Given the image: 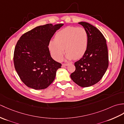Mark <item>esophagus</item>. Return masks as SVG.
Here are the masks:
<instances>
[{
  "label": "esophagus",
  "mask_w": 124,
  "mask_h": 124,
  "mask_svg": "<svg viewBox=\"0 0 124 124\" xmlns=\"http://www.w3.org/2000/svg\"><path fill=\"white\" fill-rule=\"evenodd\" d=\"M68 64H62V67H65L66 66H68Z\"/></svg>",
  "instance_id": "esophagus-1"
}]
</instances>
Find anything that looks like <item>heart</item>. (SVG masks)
<instances>
[{"label":"heart","mask_w":124,"mask_h":124,"mask_svg":"<svg viewBox=\"0 0 124 124\" xmlns=\"http://www.w3.org/2000/svg\"><path fill=\"white\" fill-rule=\"evenodd\" d=\"M88 45V33L84 28L68 26L56 34L55 39L49 42L48 46L52 57L60 61L64 50L67 60L80 59L87 51Z\"/></svg>","instance_id":"1"}]
</instances>
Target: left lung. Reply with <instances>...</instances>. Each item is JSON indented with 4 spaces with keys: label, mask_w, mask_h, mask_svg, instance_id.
<instances>
[{
    "label": "left lung",
    "mask_w": 124,
    "mask_h": 124,
    "mask_svg": "<svg viewBox=\"0 0 124 124\" xmlns=\"http://www.w3.org/2000/svg\"><path fill=\"white\" fill-rule=\"evenodd\" d=\"M87 31L88 45L81 59L74 63L75 71L71 74V79L81 87H88L98 82L108 67V53L106 40L97 28L87 22H81Z\"/></svg>",
    "instance_id": "1"
}]
</instances>
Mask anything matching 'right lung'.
I'll return each mask as SVG.
<instances>
[{"label": "right lung", "mask_w": 124, "mask_h": 124, "mask_svg": "<svg viewBox=\"0 0 124 124\" xmlns=\"http://www.w3.org/2000/svg\"><path fill=\"white\" fill-rule=\"evenodd\" d=\"M63 25L39 26L23 34L17 42L14 54V66L28 87L44 89L55 79L61 64L52 58L48 45L54 33Z\"/></svg>", "instance_id": "right-lung-1"}]
</instances>
